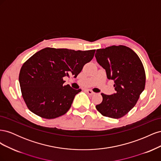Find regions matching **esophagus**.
Returning a JSON list of instances; mask_svg holds the SVG:
<instances>
[{
  "instance_id": "esophagus-1",
  "label": "esophagus",
  "mask_w": 161,
  "mask_h": 161,
  "mask_svg": "<svg viewBox=\"0 0 161 161\" xmlns=\"http://www.w3.org/2000/svg\"><path fill=\"white\" fill-rule=\"evenodd\" d=\"M85 91H86L89 95H92L95 94V92H94L93 91H92L90 90V89H86V90H85Z\"/></svg>"
}]
</instances>
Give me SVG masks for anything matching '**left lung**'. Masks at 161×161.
<instances>
[{
  "mask_svg": "<svg viewBox=\"0 0 161 161\" xmlns=\"http://www.w3.org/2000/svg\"><path fill=\"white\" fill-rule=\"evenodd\" d=\"M97 62L114 81L115 93H101L103 101L96 105L99 112L108 118H122L132 109L144 90L145 71L136 53L125 46H112L96 51Z\"/></svg>",
  "mask_w": 161,
  "mask_h": 161,
  "instance_id": "obj_1",
  "label": "left lung"
}]
</instances>
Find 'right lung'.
<instances>
[{"label":"right lung","instance_id":"obj_1","mask_svg":"<svg viewBox=\"0 0 161 161\" xmlns=\"http://www.w3.org/2000/svg\"><path fill=\"white\" fill-rule=\"evenodd\" d=\"M95 50L46 47L23 64L19 80L23 98L31 112L46 119L65 114L81 89L64 85V76L76 77L94 56Z\"/></svg>","mask_w":161,"mask_h":161}]
</instances>
